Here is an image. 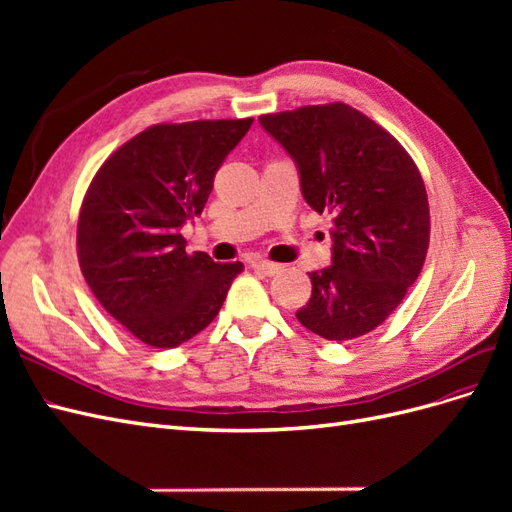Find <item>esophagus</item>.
I'll list each match as a JSON object with an SVG mask.
<instances>
[{
  "label": "esophagus",
  "instance_id": "1",
  "mask_svg": "<svg viewBox=\"0 0 512 512\" xmlns=\"http://www.w3.org/2000/svg\"><path fill=\"white\" fill-rule=\"evenodd\" d=\"M252 269L265 273V275H275L277 271L282 269V265H275V262H269V260H252Z\"/></svg>",
  "mask_w": 512,
  "mask_h": 512
}]
</instances>
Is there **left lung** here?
<instances>
[{"label":"left lung","instance_id":"8db88e82","mask_svg":"<svg viewBox=\"0 0 512 512\" xmlns=\"http://www.w3.org/2000/svg\"><path fill=\"white\" fill-rule=\"evenodd\" d=\"M258 121L294 160L305 203L333 215L331 265L309 273L312 297L299 322L329 342L374 331L423 269L429 203L421 173L389 132L342 102Z\"/></svg>","mask_w":512,"mask_h":512}]
</instances>
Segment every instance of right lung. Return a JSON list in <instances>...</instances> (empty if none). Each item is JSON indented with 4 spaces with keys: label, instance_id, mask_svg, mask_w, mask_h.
Returning <instances> with one entry per match:
<instances>
[{
    "label": "right lung",
    "instance_id": "add662e5",
    "mask_svg": "<svg viewBox=\"0 0 512 512\" xmlns=\"http://www.w3.org/2000/svg\"><path fill=\"white\" fill-rule=\"evenodd\" d=\"M254 119L160 123L121 145L85 194L76 247L100 305L136 339L177 348L218 316L241 262L185 252L181 228Z\"/></svg>",
    "mask_w": 512,
    "mask_h": 512
}]
</instances>
